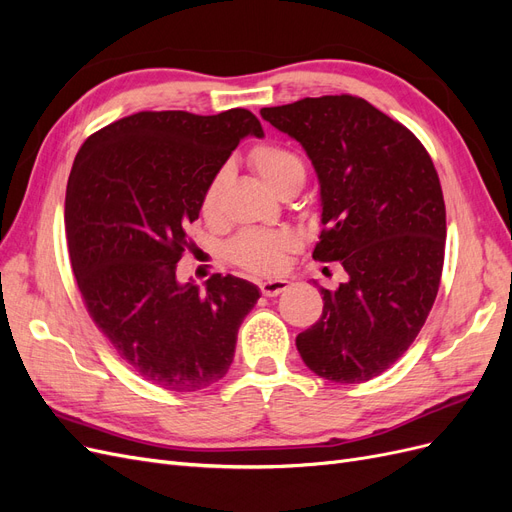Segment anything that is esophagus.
<instances>
[{
    "label": "esophagus",
    "instance_id": "1",
    "mask_svg": "<svg viewBox=\"0 0 512 512\" xmlns=\"http://www.w3.org/2000/svg\"><path fill=\"white\" fill-rule=\"evenodd\" d=\"M288 286H290L288 280H267L260 284V292L265 294V297H277V294L288 290Z\"/></svg>",
    "mask_w": 512,
    "mask_h": 512
}]
</instances>
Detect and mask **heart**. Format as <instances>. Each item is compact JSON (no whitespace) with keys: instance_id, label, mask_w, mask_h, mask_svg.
I'll use <instances>...</instances> for the list:
<instances>
[{"instance_id":"obj_1","label":"heart","mask_w":512,"mask_h":512,"mask_svg":"<svg viewBox=\"0 0 512 512\" xmlns=\"http://www.w3.org/2000/svg\"><path fill=\"white\" fill-rule=\"evenodd\" d=\"M250 164L258 173V177L277 194L288 188V185L303 183L305 179V166L301 158L282 145L265 143L254 147L250 151ZM224 181L226 173L224 170H218V173L209 179L203 198H200V213H203L207 220H213L220 211ZM297 247L299 237L294 235L292 230L250 228L243 230L241 235L230 243L228 254L230 260L245 271L256 275H275L286 267L288 254H292Z\"/></svg>"}]
</instances>
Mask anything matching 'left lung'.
<instances>
[{"instance_id":"8db88e82","label":"left lung","mask_w":512,"mask_h":512,"mask_svg":"<svg viewBox=\"0 0 512 512\" xmlns=\"http://www.w3.org/2000/svg\"><path fill=\"white\" fill-rule=\"evenodd\" d=\"M260 115L312 160L322 205L314 258L348 273L337 290L320 288L322 316L297 335V350L324 380L367 382L412 346L436 301L446 241L436 166L363 98H303Z\"/></svg>"}]
</instances>
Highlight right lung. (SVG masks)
Masks as SVG:
<instances>
[{"mask_svg":"<svg viewBox=\"0 0 512 512\" xmlns=\"http://www.w3.org/2000/svg\"><path fill=\"white\" fill-rule=\"evenodd\" d=\"M262 126L245 108L220 115L143 111L91 134L66 190L72 271L91 320L132 371L166 391L226 376L254 284L213 275L177 282L209 179Z\"/></svg>","mask_w":512,"mask_h":512,"instance_id":"obj_1","label":"right lung"}]
</instances>
